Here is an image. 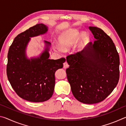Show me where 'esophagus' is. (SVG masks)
I'll return each mask as SVG.
<instances>
[{
  "instance_id": "34e87169",
  "label": "esophagus",
  "mask_w": 126,
  "mask_h": 126,
  "mask_svg": "<svg viewBox=\"0 0 126 126\" xmlns=\"http://www.w3.org/2000/svg\"><path fill=\"white\" fill-rule=\"evenodd\" d=\"M68 67H69V65H68V64L67 63V62H65L63 64V68H64V69H66V68H67Z\"/></svg>"
}]
</instances>
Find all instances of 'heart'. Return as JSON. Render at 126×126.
<instances>
[{"instance_id": "obj_1", "label": "heart", "mask_w": 126, "mask_h": 126, "mask_svg": "<svg viewBox=\"0 0 126 126\" xmlns=\"http://www.w3.org/2000/svg\"><path fill=\"white\" fill-rule=\"evenodd\" d=\"M79 39V42L74 46V49L76 52H80L85 46L87 35L84 33L79 35V32L75 29H69L62 33L58 38L59 45L54 46V49L59 53H63L69 49Z\"/></svg>"}]
</instances>
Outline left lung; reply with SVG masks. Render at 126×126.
<instances>
[{
  "label": "left lung",
  "instance_id": "obj_1",
  "mask_svg": "<svg viewBox=\"0 0 126 126\" xmlns=\"http://www.w3.org/2000/svg\"><path fill=\"white\" fill-rule=\"evenodd\" d=\"M89 29L95 40L81 52L68 55L66 73L74 97L82 103L94 104L106 99L118 84L119 57L113 42L103 30Z\"/></svg>",
  "mask_w": 126,
  "mask_h": 126
}]
</instances>
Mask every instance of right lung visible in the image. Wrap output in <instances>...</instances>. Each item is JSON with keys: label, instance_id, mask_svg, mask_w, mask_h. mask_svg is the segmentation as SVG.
I'll list each match as a JSON object with an SVG mask.
<instances>
[{"label": "right lung", "instance_id": "1", "mask_svg": "<svg viewBox=\"0 0 126 126\" xmlns=\"http://www.w3.org/2000/svg\"><path fill=\"white\" fill-rule=\"evenodd\" d=\"M48 28L38 24L14 38L8 53L7 77L12 88L20 98L32 102H42L52 96L55 72L62 68L65 59H50L51 43L44 40L45 49L39 56L28 58L26 54L31 38L47 33Z\"/></svg>", "mask_w": 126, "mask_h": 126}]
</instances>
